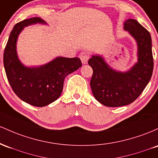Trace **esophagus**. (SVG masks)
I'll return each instance as SVG.
<instances>
[{"label": "esophagus", "instance_id": "obj_1", "mask_svg": "<svg viewBox=\"0 0 158 158\" xmlns=\"http://www.w3.org/2000/svg\"><path fill=\"white\" fill-rule=\"evenodd\" d=\"M80 58H81V62H82L83 64H86V63H87V61L89 59V54L88 52H81V54H80Z\"/></svg>", "mask_w": 158, "mask_h": 158}]
</instances>
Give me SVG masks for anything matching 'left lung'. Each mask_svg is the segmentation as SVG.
I'll use <instances>...</instances> for the list:
<instances>
[{
  "mask_svg": "<svg viewBox=\"0 0 158 158\" xmlns=\"http://www.w3.org/2000/svg\"><path fill=\"white\" fill-rule=\"evenodd\" d=\"M124 29L137 43V63L130 70L121 72L113 69L100 56L93 55L88 61L93 70L90 86L94 97L107 107H121L134 102L146 88L153 72L149 32L131 19L125 21Z\"/></svg>",
  "mask_w": 158,
  "mask_h": 158,
  "instance_id": "1",
  "label": "left lung"
}]
</instances>
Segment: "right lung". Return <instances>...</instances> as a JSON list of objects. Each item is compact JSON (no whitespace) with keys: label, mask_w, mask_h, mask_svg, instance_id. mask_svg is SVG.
<instances>
[{"label":"right lung","mask_w":158,"mask_h":158,"mask_svg":"<svg viewBox=\"0 0 158 158\" xmlns=\"http://www.w3.org/2000/svg\"><path fill=\"white\" fill-rule=\"evenodd\" d=\"M37 23L46 24L40 18L34 17L14 26L5 47L3 65L9 83L17 96L35 107H44L59 98L65 77L78 69L82 63L78 57L59 56L41 66H24L17 56V39L24 27Z\"/></svg>","instance_id":"right-lung-1"}]
</instances>
